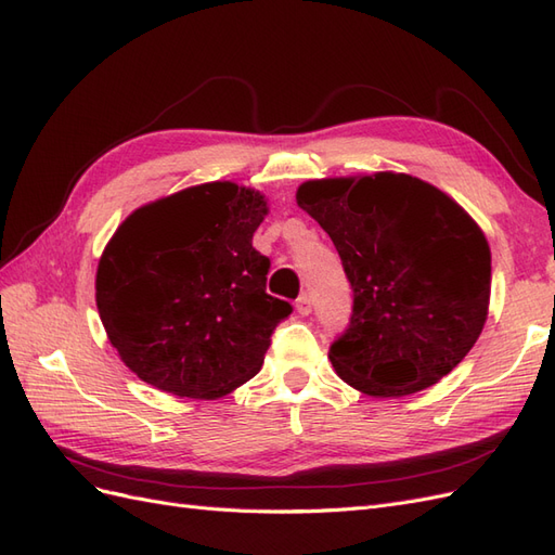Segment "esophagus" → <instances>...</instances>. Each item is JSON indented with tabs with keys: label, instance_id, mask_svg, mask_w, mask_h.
Here are the masks:
<instances>
[{
	"label": "esophagus",
	"instance_id": "esophagus-1",
	"mask_svg": "<svg viewBox=\"0 0 555 555\" xmlns=\"http://www.w3.org/2000/svg\"><path fill=\"white\" fill-rule=\"evenodd\" d=\"M295 309H297V313L299 315H309L311 313V309H313V302H311V295H299L297 297V302H295Z\"/></svg>",
	"mask_w": 555,
	"mask_h": 555
}]
</instances>
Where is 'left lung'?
Returning a JSON list of instances; mask_svg holds the SVG:
<instances>
[{"instance_id": "obj_1", "label": "left lung", "mask_w": 555, "mask_h": 555, "mask_svg": "<svg viewBox=\"0 0 555 555\" xmlns=\"http://www.w3.org/2000/svg\"><path fill=\"white\" fill-rule=\"evenodd\" d=\"M297 204L330 234L353 313L330 360L374 398L430 388L479 339L490 248L463 207L409 173L307 181Z\"/></svg>"}]
</instances>
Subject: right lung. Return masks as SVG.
Listing matches in <instances>:
<instances>
[{"label": "right lung", "instance_id": "1", "mask_svg": "<svg viewBox=\"0 0 555 555\" xmlns=\"http://www.w3.org/2000/svg\"><path fill=\"white\" fill-rule=\"evenodd\" d=\"M260 193L230 181L185 188L137 209L106 244L94 295L108 341L141 382L216 400L256 376L293 313L267 288L253 248Z\"/></svg>", "mask_w": 555, "mask_h": 555}]
</instances>
